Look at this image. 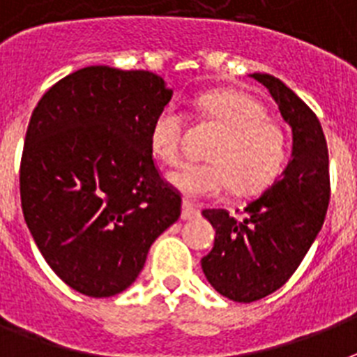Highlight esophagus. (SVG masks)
<instances>
[{
	"label": "esophagus",
	"instance_id": "1",
	"mask_svg": "<svg viewBox=\"0 0 357 357\" xmlns=\"http://www.w3.org/2000/svg\"><path fill=\"white\" fill-rule=\"evenodd\" d=\"M200 217V211L196 209L195 206H190L187 202H183V209H181V218L183 220H195V218Z\"/></svg>",
	"mask_w": 357,
	"mask_h": 357
}]
</instances>
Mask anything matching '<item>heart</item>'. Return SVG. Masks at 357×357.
<instances>
[{
  "mask_svg": "<svg viewBox=\"0 0 357 357\" xmlns=\"http://www.w3.org/2000/svg\"><path fill=\"white\" fill-rule=\"evenodd\" d=\"M196 111L220 135L207 150L209 162H187L168 174V183L187 200L215 198L231 185L238 195H254L280 174L287 155L285 135L254 96L234 89L207 92L196 100ZM185 131L187 116L176 105L157 114L150 128V150L157 161H179Z\"/></svg>",
  "mask_w": 357,
  "mask_h": 357,
  "instance_id": "obj_1",
  "label": "heart"
}]
</instances>
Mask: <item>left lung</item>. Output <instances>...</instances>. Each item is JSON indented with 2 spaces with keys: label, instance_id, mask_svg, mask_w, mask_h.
Returning <instances> with one entry per match:
<instances>
[{
  "label": "left lung",
  "instance_id": "obj_1",
  "mask_svg": "<svg viewBox=\"0 0 357 357\" xmlns=\"http://www.w3.org/2000/svg\"><path fill=\"white\" fill-rule=\"evenodd\" d=\"M265 85L293 129V153L282 176L243 209L202 213L215 228V244L202 271L215 291L234 302L268 296L293 276L315 243L330 204L328 146L317 114L271 74H250Z\"/></svg>",
  "mask_w": 357,
  "mask_h": 357
}]
</instances>
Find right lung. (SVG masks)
<instances>
[{
	"label": "right lung",
	"mask_w": 357,
	"mask_h": 357,
	"mask_svg": "<svg viewBox=\"0 0 357 357\" xmlns=\"http://www.w3.org/2000/svg\"><path fill=\"white\" fill-rule=\"evenodd\" d=\"M170 98L157 74L86 66L57 81L31 114L22 211L47 265L77 293L126 291L181 215V196L150 150L151 122Z\"/></svg>",
	"instance_id": "obj_1"
}]
</instances>
